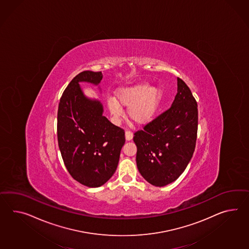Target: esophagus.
<instances>
[{"label": "esophagus", "instance_id": "obj_1", "mask_svg": "<svg viewBox=\"0 0 249 249\" xmlns=\"http://www.w3.org/2000/svg\"><path fill=\"white\" fill-rule=\"evenodd\" d=\"M125 137H126V140H132V138H133V133H132V131H130V130H126V132H125Z\"/></svg>", "mask_w": 249, "mask_h": 249}]
</instances>
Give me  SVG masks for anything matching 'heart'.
<instances>
[{"label":"heart","instance_id":"1","mask_svg":"<svg viewBox=\"0 0 249 249\" xmlns=\"http://www.w3.org/2000/svg\"><path fill=\"white\" fill-rule=\"evenodd\" d=\"M160 99L159 88L140 84L120 89L117 91L116 99L108 100V107L110 113L117 119H121L123 115L122 106L127 107V116L130 121L137 124H145L154 118Z\"/></svg>","mask_w":249,"mask_h":249}]
</instances>
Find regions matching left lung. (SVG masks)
<instances>
[{
  "instance_id": "obj_1",
  "label": "left lung",
  "mask_w": 249,
  "mask_h": 249,
  "mask_svg": "<svg viewBox=\"0 0 249 249\" xmlns=\"http://www.w3.org/2000/svg\"><path fill=\"white\" fill-rule=\"evenodd\" d=\"M197 130V102L187 85L177 77V93L169 109L134 133L141 176L158 187L176 181L194 155Z\"/></svg>"
}]
</instances>
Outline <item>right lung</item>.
I'll use <instances>...</instances> for the list:
<instances>
[{
	"label": "right lung",
	"mask_w": 249,
	"mask_h": 249,
	"mask_svg": "<svg viewBox=\"0 0 249 249\" xmlns=\"http://www.w3.org/2000/svg\"><path fill=\"white\" fill-rule=\"evenodd\" d=\"M102 72L84 71L73 78L60 98L57 141L67 171L80 183L99 187L115 173L125 132L103 115L102 103L85 97L79 82L93 85Z\"/></svg>",
	"instance_id": "1"
}]
</instances>
